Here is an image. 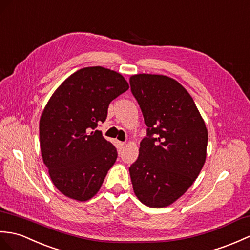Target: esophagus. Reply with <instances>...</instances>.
Segmentation results:
<instances>
[{"label": "esophagus", "mask_w": 250, "mask_h": 250, "mask_svg": "<svg viewBox=\"0 0 250 250\" xmlns=\"http://www.w3.org/2000/svg\"><path fill=\"white\" fill-rule=\"evenodd\" d=\"M124 146H125V143H123V142H117V147H118L119 151H121V150L124 149Z\"/></svg>", "instance_id": "34e87169"}]
</instances>
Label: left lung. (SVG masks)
Returning a JSON list of instances; mask_svg holds the SVG:
<instances>
[{
    "mask_svg": "<svg viewBox=\"0 0 250 250\" xmlns=\"http://www.w3.org/2000/svg\"><path fill=\"white\" fill-rule=\"evenodd\" d=\"M147 136L130 168L133 189L144 205L163 208L187 191L206 162L208 130L193 98L176 80L159 74L130 78Z\"/></svg>",
    "mask_w": 250,
    "mask_h": 250,
    "instance_id": "8db88e82",
    "label": "left lung"
}]
</instances>
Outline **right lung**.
Returning <instances> with one entry per match:
<instances>
[{
	"label": "right lung",
	"instance_id": "1",
	"mask_svg": "<svg viewBox=\"0 0 250 250\" xmlns=\"http://www.w3.org/2000/svg\"><path fill=\"white\" fill-rule=\"evenodd\" d=\"M127 89L120 73L87 67L63 81L46 103L39 123L42 160L52 182L69 198L94 197L116 162L114 145L92 130L105 121L109 103Z\"/></svg>",
	"mask_w": 250,
	"mask_h": 250
}]
</instances>
